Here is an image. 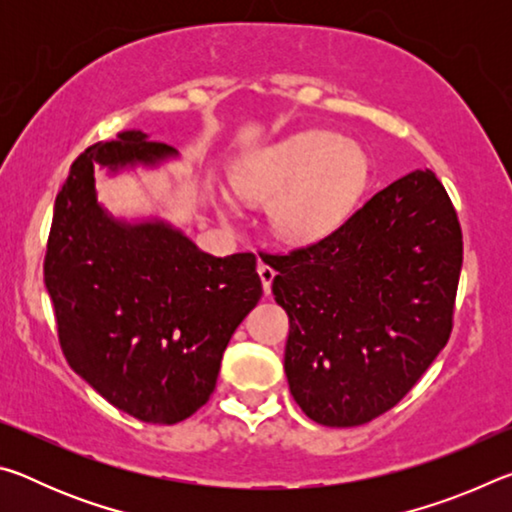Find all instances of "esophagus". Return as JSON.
I'll use <instances>...</instances> for the list:
<instances>
[{
    "label": "esophagus",
    "mask_w": 512,
    "mask_h": 512,
    "mask_svg": "<svg viewBox=\"0 0 512 512\" xmlns=\"http://www.w3.org/2000/svg\"><path fill=\"white\" fill-rule=\"evenodd\" d=\"M257 273H259V280H262V287H264V293L268 296L271 293V284H273V277H275V271L268 264L259 262L257 266Z\"/></svg>",
    "instance_id": "obj_1"
}]
</instances>
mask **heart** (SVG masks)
I'll use <instances>...</instances> for the list:
<instances>
[{
	"label": "heart",
	"instance_id": "heart-1",
	"mask_svg": "<svg viewBox=\"0 0 512 512\" xmlns=\"http://www.w3.org/2000/svg\"><path fill=\"white\" fill-rule=\"evenodd\" d=\"M366 160L334 133L309 131L266 149L235 185L248 201H273V225L289 239L325 235L363 185Z\"/></svg>",
	"mask_w": 512,
	"mask_h": 512
}]
</instances>
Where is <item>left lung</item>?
Masks as SVG:
<instances>
[{
	"label": "left lung",
	"instance_id": "8db88e82",
	"mask_svg": "<svg viewBox=\"0 0 512 512\" xmlns=\"http://www.w3.org/2000/svg\"><path fill=\"white\" fill-rule=\"evenodd\" d=\"M259 257L289 316L291 395L325 427L393 409L452 334L463 232L429 169L379 189L314 244Z\"/></svg>",
	"mask_w": 512,
	"mask_h": 512
}]
</instances>
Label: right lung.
Returning <instances> with one entry per match:
<instances>
[{"label": "right lung", "mask_w": 512, "mask_h": 512, "mask_svg": "<svg viewBox=\"0 0 512 512\" xmlns=\"http://www.w3.org/2000/svg\"><path fill=\"white\" fill-rule=\"evenodd\" d=\"M176 149L124 131L74 160L56 196L45 287L69 366L133 418L176 424L210 400L223 350L262 298L253 253L214 257L162 221H115L94 164H158Z\"/></svg>", "instance_id": "right-lung-1"}]
</instances>
